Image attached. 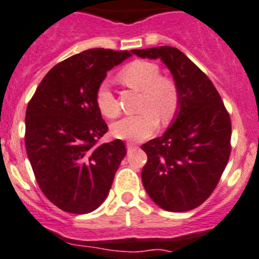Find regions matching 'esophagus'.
<instances>
[{"label":"esophagus","instance_id":"esophagus-1","mask_svg":"<svg viewBox=\"0 0 259 259\" xmlns=\"http://www.w3.org/2000/svg\"><path fill=\"white\" fill-rule=\"evenodd\" d=\"M126 148H127V151H133V149L134 148H137V144L135 143H133V142H127L126 143Z\"/></svg>","mask_w":259,"mask_h":259}]
</instances>
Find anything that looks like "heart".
I'll list each match as a JSON object with an SVG mask.
<instances>
[{
	"instance_id": "heart-1",
	"label": "heart",
	"mask_w": 259,
	"mask_h": 259,
	"mask_svg": "<svg viewBox=\"0 0 259 259\" xmlns=\"http://www.w3.org/2000/svg\"><path fill=\"white\" fill-rule=\"evenodd\" d=\"M156 64L137 60L121 70L118 78L125 85L142 92L139 115L125 117L111 126L113 137L126 141H142L156 132L158 117L162 122H168L179 108V91L174 80L159 76ZM96 103L103 116L108 118L120 115L116 97L108 84L102 83L96 92Z\"/></svg>"
}]
</instances>
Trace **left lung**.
<instances>
[{"mask_svg":"<svg viewBox=\"0 0 259 259\" xmlns=\"http://www.w3.org/2000/svg\"><path fill=\"white\" fill-rule=\"evenodd\" d=\"M132 53L161 59L179 91L172 125L142 146L148 157L142 170L144 189L165 211L197 208L212 194L228 165L230 116L208 76L178 48L161 46Z\"/></svg>","mask_w":259,"mask_h":259,"instance_id":"left-lung-1","label":"left lung"}]
</instances>
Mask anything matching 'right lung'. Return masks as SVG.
I'll return each instance as SVG.
<instances>
[{
	"instance_id": "obj_1",
	"label": "right lung",
	"mask_w": 259,
	"mask_h": 259,
	"mask_svg": "<svg viewBox=\"0 0 259 259\" xmlns=\"http://www.w3.org/2000/svg\"><path fill=\"white\" fill-rule=\"evenodd\" d=\"M127 51L92 48L53 66L29 101L25 148L43 194L69 213L84 214L105 202L126 154L120 139L97 144L107 133L96 92Z\"/></svg>"
}]
</instances>
